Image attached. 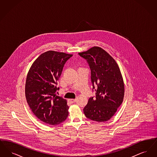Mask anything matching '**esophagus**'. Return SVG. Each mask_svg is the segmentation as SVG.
Listing matches in <instances>:
<instances>
[{"label": "esophagus", "mask_w": 157, "mask_h": 157, "mask_svg": "<svg viewBox=\"0 0 157 157\" xmlns=\"http://www.w3.org/2000/svg\"><path fill=\"white\" fill-rule=\"evenodd\" d=\"M68 101L70 103H74L76 101V99H68Z\"/></svg>", "instance_id": "34e87169"}]
</instances>
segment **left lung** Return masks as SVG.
<instances>
[{
	"instance_id": "1",
	"label": "left lung",
	"mask_w": 157,
	"mask_h": 157,
	"mask_svg": "<svg viewBox=\"0 0 157 157\" xmlns=\"http://www.w3.org/2000/svg\"><path fill=\"white\" fill-rule=\"evenodd\" d=\"M78 54L90 66L92 90L95 92V98H90L83 112L90 120L107 121L117 112L124 97V83L119 67L99 47L94 46Z\"/></svg>"
}]
</instances>
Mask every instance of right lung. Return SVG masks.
Listing matches in <instances>:
<instances>
[{
    "mask_svg": "<svg viewBox=\"0 0 157 157\" xmlns=\"http://www.w3.org/2000/svg\"><path fill=\"white\" fill-rule=\"evenodd\" d=\"M73 55L49 51L41 54L27 75L25 95L32 112L49 125H58L68 116L67 100L56 95L57 81L66 62Z\"/></svg>",
    "mask_w": 157,
    "mask_h": 157,
    "instance_id": "add662e5",
    "label": "right lung"
}]
</instances>
